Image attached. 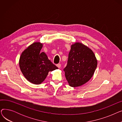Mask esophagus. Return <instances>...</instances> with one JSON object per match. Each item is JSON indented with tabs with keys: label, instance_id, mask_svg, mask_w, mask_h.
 <instances>
[{
	"label": "esophagus",
	"instance_id": "1",
	"mask_svg": "<svg viewBox=\"0 0 122 122\" xmlns=\"http://www.w3.org/2000/svg\"><path fill=\"white\" fill-rule=\"evenodd\" d=\"M56 66L58 68H60V67H61V64H60V63L57 64L56 65Z\"/></svg>",
	"mask_w": 122,
	"mask_h": 122
}]
</instances>
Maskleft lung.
<instances>
[{
  "mask_svg": "<svg viewBox=\"0 0 122 122\" xmlns=\"http://www.w3.org/2000/svg\"><path fill=\"white\" fill-rule=\"evenodd\" d=\"M97 61L93 51L81 43L71 46L67 64L64 69L69 85L77 87L86 84L92 76Z\"/></svg>",
  "mask_w": 122,
  "mask_h": 122,
  "instance_id": "1",
  "label": "left lung"
}]
</instances>
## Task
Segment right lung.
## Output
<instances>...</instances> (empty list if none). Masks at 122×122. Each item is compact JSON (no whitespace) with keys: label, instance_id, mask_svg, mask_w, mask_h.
Instances as JSON below:
<instances>
[{"label":"right lung","instance_id":"obj_1","mask_svg":"<svg viewBox=\"0 0 122 122\" xmlns=\"http://www.w3.org/2000/svg\"><path fill=\"white\" fill-rule=\"evenodd\" d=\"M42 44L35 42L22 52L19 60L21 72L26 79L38 85L46 79L49 71L58 69L44 52H41Z\"/></svg>","mask_w":122,"mask_h":122}]
</instances>
